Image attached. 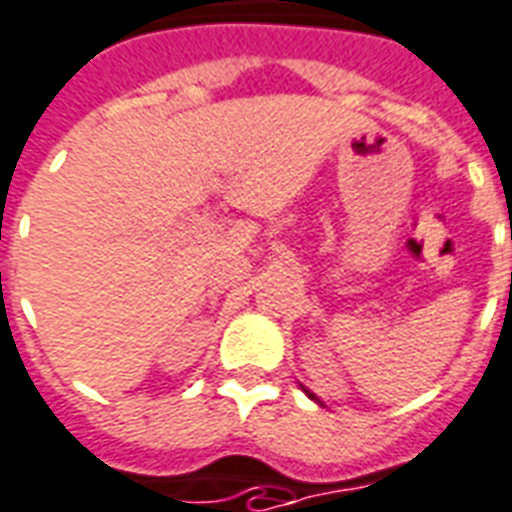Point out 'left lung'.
I'll return each mask as SVG.
<instances>
[{
	"label": "left lung",
	"mask_w": 512,
	"mask_h": 512,
	"mask_svg": "<svg viewBox=\"0 0 512 512\" xmlns=\"http://www.w3.org/2000/svg\"><path fill=\"white\" fill-rule=\"evenodd\" d=\"M305 393H308V390H305ZM308 395H311V393H308ZM311 398H316V395H311Z\"/></svg>",
	"instance_id": "1"
}]
</instances>
